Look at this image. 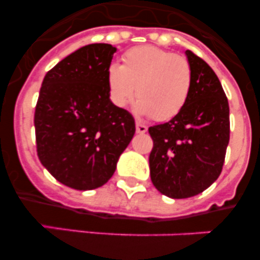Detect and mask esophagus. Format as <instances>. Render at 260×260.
<instances>
[{"instance_id": "34e87169", "label": "esophagus", "mask_w": 260, "mask_h": 260, "mask_svg": "<svg viewBox=\"0 0 260 260\" xmlns=\"http://www.w3.org/2000/svg\"><path fill=\"white\" fill-rule=\"evenodd\" d=\"M137 133H139V134H144V133L147 132V126L143 125V123L141 122H137Z\"/></svg>"}]
</instances>
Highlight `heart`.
I'll return each instance as SVG.
<instances>
[{
	"instance_id": "heart-1",
	"label": "heart",
	"mask_w": 260,
	"mask_h": 260,
	"mask_svg": "<svg viewBox=\"0 0 260 260\" xmlns=\"http://www.w3.org/2000/svg\"><path fill=\"white\" fill-rule=\"evenodd\" d=\"M122 66L108 69L110 99L117 107H125L135 95L138 110L156 121H167L180 113L190 95L192 69L181 54L153 45L135 47L122 57Z\"/></svg>"
}]
</instances>
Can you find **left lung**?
<instances>
[{
	"mask_svg": "<svg viewBox=\"0 0 260 260\" xmlns=\"http://www.w3.org/2000/svg\"><path fill=\"white\" fill-rule=\"evenodd\" d=\"M186 56L192 83L185 107L169 122L148 128L151 181L173 199L201 194L219 178L231 134L228 99L219 78L191 50Z\"/></svg>",
	"mask_w": 260,
	"mask_h": 260,
	"instance_id": "1",
	"label": "left lung"
}]
</instances>
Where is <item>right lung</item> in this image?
<instances>
[{"instance_id":"add662e5","label":"right lung","mask_w":260,"mask_h":260,"mask_svg":"<svg viewBox=\"0 0 260 260\" xmlns=\"http://www.w3.org/2000/svg\"><path fill=\"white\" fill-rule=\"evenodd\" d=\"M116 50L110 44L79 48L41 84L34 118L38 156L71 189L107 183L135 134L134 117L109 99L107 75Z\"/></svg>"}]
</instances>
